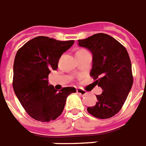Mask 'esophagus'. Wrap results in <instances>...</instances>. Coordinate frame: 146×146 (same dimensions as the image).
<instances>
[{"label": "esophagus", "instance_id": "34e87169", "mask_svg": "<svg viewBox=\"0 0 146 146\" xmlns=\"http://www.w3.org/2000/svg\"><path fill=\"white\" fill-rule=\"evenodd\" d=\"M76 92H77V94H78L81 95V96H84V95L86 94V91L84 90H82V89H80V88L77 89Z\"/></svg>", "mask_w": 146, "mask_h": 146}]
</instances>
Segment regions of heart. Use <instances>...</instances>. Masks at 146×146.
<instances>
[{
    "instance_id": "1",
    "label": "heart",
    "mask_w": 146,
    "mask_h": 146,
    "mask_svg": "<svg viewBox=\"0 0 146 146\" xmlns=\"http://www.w3.org/2000/svg\"><path fill=\"white\" fill-rule=\"evenodd\" d=\"M86 52V50H82H82H78V51L77 52V53H78V52Z\"/></svg>"
}]
</instances>
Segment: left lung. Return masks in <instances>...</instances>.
I'll use <instances>...</instances> for the list:
<instances>
[{
  "mask_svg": "<svg viewBox=\"0 0 146 146\" xmlns=\"http://www.w3.org/2000/svg\"><path fill=\"white\" fill-rule=\"evenodd\" d=\"M78 42L79 46L92 52L90 76L103 90L101 94L96 95L97 104L87 108L88 112L98 119L112 117L122 108L133 85L127 51L117 40L103 33Z\"/></svg>",
  "mask_w": 146,
  "mask_h": 146,
  "instance_id": "8db88e82",
  "label": "left lung"
}]
</instances>
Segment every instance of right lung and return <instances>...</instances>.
I'll list each match as a JSON object with an SVG mask.
<instances>
[{"label": "right lung", "instance_id": "add662e5", "mask_svg": "<svg viewBox=\"0 0 146 146\" xmlns=\"http://www.w3.org/2000/svg\"><path fill=\"white\" fill-rule=\"evenodd\" d=\"M75 41H57L45 36L30 40L19 49L13 65L12 86L29 115L36 120L49 122L59 117L74 87L57 91L48 85V76L58 68L59 59Z\"/></svg>", "mask_w": 146, "mask_h": 146}]
</instances>
